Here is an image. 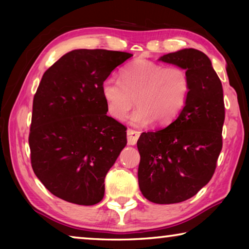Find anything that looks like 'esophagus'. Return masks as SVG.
Wrapping results in <instances>:
<instances>
[{"instance_id":"esophagus-1","label":"esophagus","mask_w":249,"mask_h":249,"mask_svg":"<svg viewBox=\"0 0 249 249\" xmlns=\"http://www.w3.org/2000/svg\"><path fill=\"white\" fill-rule=\"evenodd\" d=\"M141 136V133L138 130H135L132 128L127 129V142L129 145H135Z\"/></svg>"}]
</instances>
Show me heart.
Masks as SVG:
<instances>
[{
	"mask_svg": "<svg viewBox=\"0 0 249 249\" xmlns=\"http://www.w3.org/2000/svg\"><path fill=\"white\" fill-rule=\"evenodd\" d=\"M107 113L124 121L135 100L138 109L132 123L145 126L155 121L157 126L172 123L182 112L190 94V78L179 66L165 67L149 60H136L121 72V81L108 78L101 87Z\"/></svg>",
	"mask_w": 249,
	"mask_h": 249,
	"instance_id": "1",
	"label": "heart"
}]
</instances>
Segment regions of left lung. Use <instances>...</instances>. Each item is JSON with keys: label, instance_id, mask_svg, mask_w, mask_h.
<instances>
[{"label": "left lung", "instance_id": "8db88e82", "mask_svg": "<svg viewBox=\"0 0 249 249\" xmlns=\"http://www.w3.org/2000/svg\"><path fill=\"white\" fill-rule=\"evenodd\" d=\"M159 60L187 71L190 94L167 127L141 135L138 184L147 200L171 204L196 196L213 177L223 146L225 107L221 80L205 53L188 48Z\"/></svg>", "mask_w": 249, "mask_h": 249}]
</instances>
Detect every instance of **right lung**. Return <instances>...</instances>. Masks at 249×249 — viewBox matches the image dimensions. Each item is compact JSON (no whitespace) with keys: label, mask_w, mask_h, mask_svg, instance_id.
I'll use <instances>...</instances> for the list:
<instances>
[{"label":"right lung","mask_w":249,"mask_h":249,"mask_svg":"<svg viewBox=\"0 0 249 249\" xmlns=\"http://www.w3.org/2000/svg\"><path fill=\"white\" fill-rule=\"evenodd\" d=\"M132 53L75 49L46 70L33 101V170L48 191L79 205L104 196V179L126 146V128L107 115L101 87Z\"/></svg>","instance_id":"1"}]
</instances>
